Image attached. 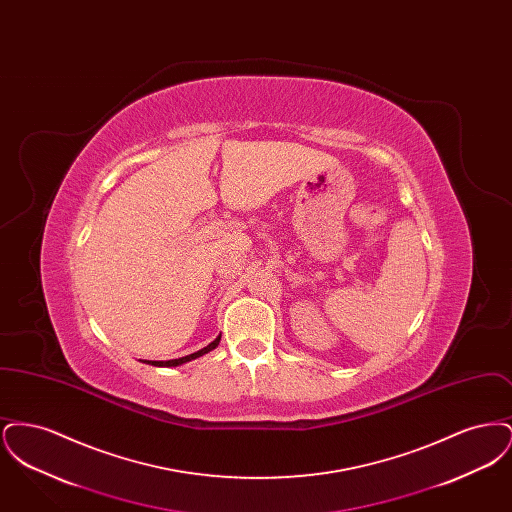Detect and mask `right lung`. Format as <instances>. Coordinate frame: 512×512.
I'll return each mask as SVG.
<instances>
[{"label":"right lung","mask_w":512,"mask_h":512,"mask_svg":"<svg viewBox=\"0 0 512 512\" xmlns=\"http://www.w3.org/2000/svg\"><path fill=\"white\" fill-rule=\"evenodd\" d=\"M220 336L215 341H211L207 347H203V349H199V351H195L192 355H186V357H180V359H172V361H147V365L153 366H178L184 365V363H188V361H192V359H197V357H201V355H205V353H209V351H213L217 345H219Z\"/></svg>","instance_id":"right-lung-1"}]
</instances>
